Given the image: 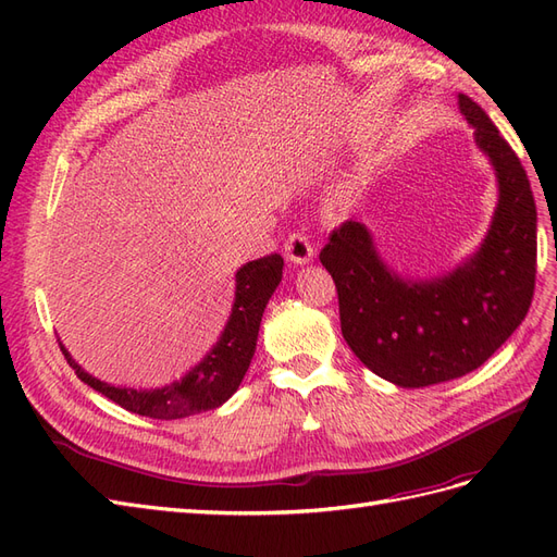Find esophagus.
<instances>
[{"instance_id": "34e87169", "label": "esophagus", "mask_w": 557, "mask_h": 557, "mask_svg": "<svg viewBox=\"0 0 557 557\" xmlns=\"http://www.w3.org/2000/svg\"><path fill=\"white\" fill-rule=\"evenodd\" d=\"M285 258L293 264H309L313 260V246L305 232H293L285 242Z\"/></svg>"}]
</instances>
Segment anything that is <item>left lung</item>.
Returning a JSON list of instances; mask_svg holds the SVG:
<instances>
[{
  "mask_svg": "<svg viewBox=\"0 0 557 557\" xmlns=\"http://www.w3.org/2000/svg\"><path fill=\"white\" fill-rule=\"evenodd\" d=\"M458 109L497 181V207L479 248L432 278L397 274L360 221L334 230L320 250L339 293L346 344L367 369L399 387L474 372L532 305L536 207L528 174L476 102L458 95Z\"/></svg>",
  "mask_w": 557,
  "mask_h": 557,
  "instance_id": "left-lung-1",
  "label": "left lung"
}]
</instances>
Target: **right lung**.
Listing matches in <instances>:
<instances>
[{"mask_svg":"<svg viewBox=\"0 0 557 557\" xmlns=\"http://www.w3.org/2000/svg\"><path fill=\"white\" fill-rule=\"evenodd\" d=\"M281 278V256H267L242 264L237 269V274H234L232 311L221 336H218V342L190 372H185L178 381H172L162 387H127L107 383L88 374L86 369L72 358V352L64 348L62 342L60 348L66 362L74 367L76 376L83 383L115 401L117 407H123L137 416L176 420L209 409H218L239 391V385L250 367V360L256 356L262 313L274 290L278 288Z\"/></svg>","mask_w":557,"mask_h":557,"instance_id":"1","label":"right lung"}]
</instances>
